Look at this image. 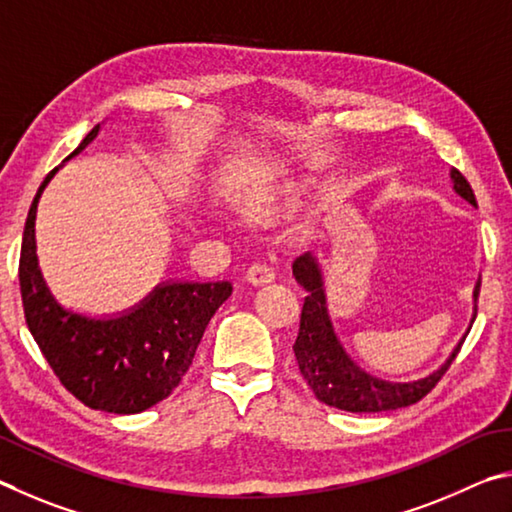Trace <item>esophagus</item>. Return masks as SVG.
I'll return each instance as SVG.
<instances>
[{
  "label": "esophagus",
  "instance_id": "obj_1",
  "mask_svg": "<svg viewBox=\"0 0 512 512\" xmlns=\"http://www.w3.org/2000/svg\"><path fill=\"white\" fill-rule=\"evenodd\" d=\"M245 279L251 285H265L274 281V270L265 263H251L245 272Z\"/></svg>",
  "mask_w": 512,
  "mask_h": 512
}]
</instances>
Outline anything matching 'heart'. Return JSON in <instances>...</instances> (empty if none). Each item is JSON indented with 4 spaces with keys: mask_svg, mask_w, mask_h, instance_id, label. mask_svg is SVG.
Returning a JSON list of instances; mask_svg holds the SVG:
<instances>
[{
    "mask_svg": "<svg viewBox=\"0 0 512 512\" xmlns=\"http://www.w3.org/2000/svg\"><path fill=\"white\" fill-rule=\"evenodd\" d=\"M306 191V184L297 182V179H274L270 184H263L261 188L240 197V211L251 220L272 218V215L288 209Z\"/></svg>",
    "mask_w": 512,
    "mask_h": 512,
    "instance_id": "1",
    "label": "heart"
}]
</instances>
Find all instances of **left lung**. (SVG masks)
Masks as SVG:
<instances>
[{"label": "left lung", "instance_id": "1", "mask_svg": "<svg viewBox=\"0 0 512 512\" xmlns=\"http://www.w3.org/2000/svg\"><path fill=\"white\" fill-rule=\"evenodd\" d=\"M452 182L456 193L477 206V197H474L470 182L456 168H452ZM292 274L299 281V285H303V290H306V299H303L301 308L299 335L292 348L294 355H297L303 380L315 391L317 400L328 407L351 411V414H380V411L416 405L418 400H423L436 387L438 380L450 369L456 353L461 351L459 344L450 355V360L423 380L387 382L373 378V375L360 371V366L351 362V357L346 355L342 344L337 342L335 330L330 326V319L324 308L321 272L315 256H299L292 263ZM479 290L481 283H477V288H474V301H479ZM474 319H477V308H474L472 324Z\"/></svg>", "mask_w": 512, "mask_h": 512}]
</instances>
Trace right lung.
I'll list each match as a JSON object with an SVG mask.
<instances>
[{"instance_id":"right-lung-1","label":"right lung","mask_w":512,"mask_h":512,"mask_svg":"<svg viewBox=\"0 0 512 512\" xmlns=\"http://www.w3.org/2000/svg\"><path fill=\"white\" fill-rule=\"evenodd\" d=\"M98 128L94 125L69 157L78 155ZM56 170L44 177L24 224L20 292L26 326L62 387L85 407L139 414L182 382L206 326L233 288L229 281L164 283L137 308L112 319H89L58 306L35 256V209Z\"/></svg>"}]
</instances>
